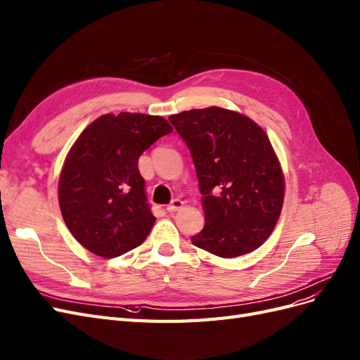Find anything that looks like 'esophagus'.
<instances>
[{
    "label": "esophagus",
    "instance_id": "1",
    "mask_svg": "<svg viewBox=\"0 0 360 360\" xmlns=\"http://www.w3.org/2000/svg\"><path fill=\"white\" fill-rule=\"evenodd\" d=\"M182 206H184V202L179 200V199H175V200H172V203L167 206V211L169 212H176V211L181 210Z\"/></svg>",
    "mask_w": 360,
    "mask_h": 360
}]
</instances>
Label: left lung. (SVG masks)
Listing matches in <instances>:
<instances>
[{
	"label": "left lung",
	"instance_id": "obj_1",
	"mask_svg": "<svg viewBox=\"0 0 360 360\" xmlns=\"http://www.w3.org/2000/svg\"><path fill=\"white\" fill-rule=\"evenodd\" d=\"M169 121L195 167L205 227L195 247L231 259L268 239L284 202V175L262 127L223 108L184 110Z\"/></svg>",
	"mask_w": 360,
	"mask_h": 360
}]
</instances>
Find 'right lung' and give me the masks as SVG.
<instances>
[{
  "label": "right lung",
  "instance_id": "right-lung-1",
  "mask_svg": "<svg viewBox=\"0 0 360 360\" xmlns=\"http://www.w3.org/2000/svg\"><path fill=\"white\" fill-rule=\"evenodd\" d=\"M161 117L101 115L80 133L58 182L64 223L96 256L113 259L146 239L155 223L139 172V157L172 133Z\"/></svg>",
  "mask_w": 360,
  "mask_h": 360
}]
</instances>
